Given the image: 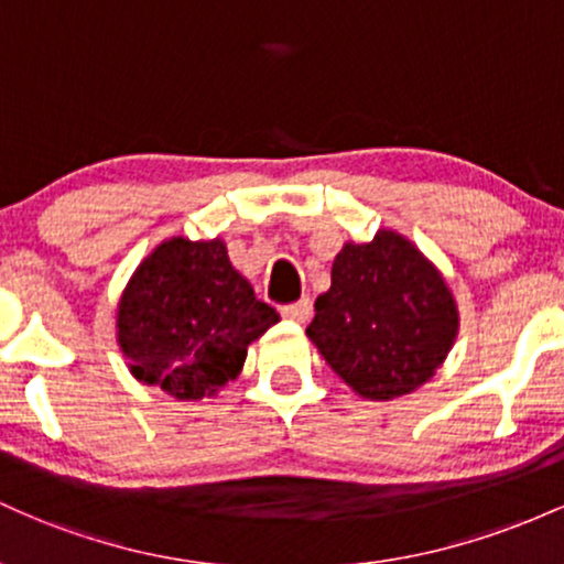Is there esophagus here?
Wrapping results in <instances>:
<instances>
[{
	"instance_id": "34e87169",
	"label": "esophagus",
	"mask_w": 564,
	"mask_h": 564,
	"mask_svg": "<svg viewBox=\"0 0 564 564\" xmlns=\"http://www.w3.org/2000/svg\"><path fill=\"white\" fill-rule=\"evenodd\" d=\"M283 318L294 321V323H307L310 315H313V304H310V300H300L294 304H286V307H281Z\"/></svg>"
}]
</instances>
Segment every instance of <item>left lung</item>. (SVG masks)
<instances>
[{
    "label": "left lung",
    "instance_id": "obj_1",
    "mask_svg": "<svg viewBox=\"0 0 564 564\" xmlns=\"http://www.w3.org/2000/svg\"><path fill=\"white\" fill-rule=\"evenodd\" d=\"M307 336L355 394L398 400L437 373L458 336V304L437 264L398 230L347 241Z\"/></svg>",
    "mask_w": 564,
    "mask_h": 564
}]
</instances>
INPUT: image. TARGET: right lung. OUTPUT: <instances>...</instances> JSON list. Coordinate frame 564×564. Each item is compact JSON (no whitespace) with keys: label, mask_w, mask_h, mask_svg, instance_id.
Masks as SVG:
<instances>
[{"label":"right lung","mask_w":564,"mask_h":564,"mask_svg":"<svg viewBox=\"0 0 564 564\" xmlns=\"http://www.w3.org/2000/svg\"><path fill=\"white\" fill-rule=\"evenodd\" d=\"M281 321L232 268L223 238L172 236L142 257L116 304V341L140 384L204 400L243 371L246 352Z\"/></svg>","instance_id":"1"}]
</instances>
